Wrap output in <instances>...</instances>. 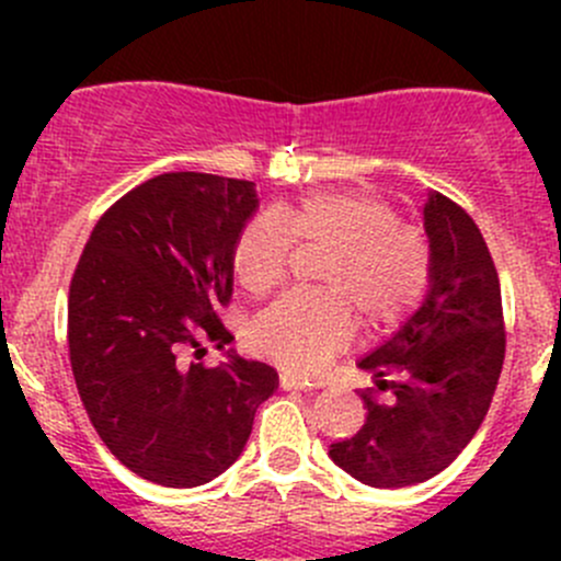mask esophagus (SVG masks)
<instances>
[{"label": "esophagus", "mask_w": 561, "mask_h": 561, "mask_svg": "<svg viewBox=\"0 0 561 561\" xmlns=\"http://www.w3.org/2000/svg\"><path fill=\"white\" fill-rule=\"evenodd\" d=\"M279 386L285 390H314L312 382L304 380V377L298 375H290V371H285V375L279 377Z\"/></svg>", "instance_id": "1"}]
</instances>
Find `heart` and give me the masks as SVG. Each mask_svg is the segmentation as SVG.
I'll return each mask as SVG.
<instances>
[{
  "label": "heart",
  "instance_id": "obj_1",
  "mask_svg": "<svg viewBox=\"0 0 561 561\" xmlns=\"http://www.w3.org/2000/svg\"><path fill=\"white\" fill-rule=\"evenodd\" d=\"M296 241L328 247L317 279L325 293H287L257 314L252 344L298 375H314L355 333V312L390 328L426 298L432 247L421 230L399 222L388 201L366 192H312L244 225L233 268L252 296H268L290 268Z\"/></svg>",
  "mask_w": 561,
  "mask_h": 561
}]
</instances>
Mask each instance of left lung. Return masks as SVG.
<instances>
[{
	"label": "left lung",
	"mask_w": 561,
	"mask_h": 561,
	"mask_svg": "<svg viewBox=\"0 0 561 561\" xmlns=\"http://www.w3.org/2000/svg\"><path fill=\"white\" fill-rule=\"evenodd\" d=\"M423 228L434 260L426 298L358 360L389 396L366 390V423L328 450L371 489H404L443 472L483 423L505 360L500 276L478 225L432 190Z\"/></svg>",
	"instance_id": "left-lung-1"
}]
</instances>
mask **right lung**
Segmentation results:
<instances>
[{
    "mask_svg": "<svg viewBox=\"0 0 561 561\" xmlns=\"http://www.w3.org/2000/svg\"><path fill=\"white\" fill-rule=\"evenodd\" d=\"M254 211L252 181L162 173L107 208L78 260L72 377L107 450L151 483L219 478L279 386L276 369L233 350L214 369L181 358L203 339L233 342L217 309L233 296V247Z\"/></svg>",
    "mask_w": 561,
    "mask_h": 561,
    "instance_id": "1",
    "label": "right lung"
}]
</instances>
